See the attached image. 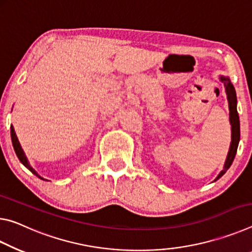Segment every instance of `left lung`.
<instances>
[{
  "mask_svg": "<svg viewBox=\"0 0 252 252\" xmlns=\"http://www.w3.org/2000/svg\"><path fill=\"white\" fill-rule=\"evenodd\" d=\"M221 81L224 84L225 87V93H226V99H228L229 102V109H230V123H231V127H232V141H231V145H230V150L228 153V158H226L225 164H224V168L223 171H221V173L214 181H217L218 179L224 174L226 170L231 166L232 164L234 156H236L237 153V148H238V144L239 141H240V122H239V115L237 111V97H236V90H234L232 84H231L230 80L225 77H221L220 78Z\"/></svg>",
  "mask_w": 252,
  "mask_h": 252,
  "instance_id": "8db88e82",
  "label": "left lung"
}]
</instances>
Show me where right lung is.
Here are the masks:
<instances>
[{
  "label": "right lung",
  "mask_w": 252,
  "mask_h": 252,
  "mask_svg": "<svg viewBox=\"0 0 252 252\" xmlns=\"http://www.w3.org/2000/svg\"><path fill=\"white\" fill-rule=\"evenodd\" d=\"M11 138H12V144H13L14 151H15L16 155H18L20 162H21V163L24 165V166L28 167L29 170H30V171L33 173V174L36 175L38 177H40V179H42V177L36 174V172H35L34 170H33V168L30 166V165H29L28 160H27V158H26V156H24V153H23L22 148H21V146H20V144H19V142H18V138H16V135H15V133H14V129H13V127H12V126H11ZM42 180H43V179H42Z\"/></svg>",
  "instance_id": "1"
}]
</instances>
